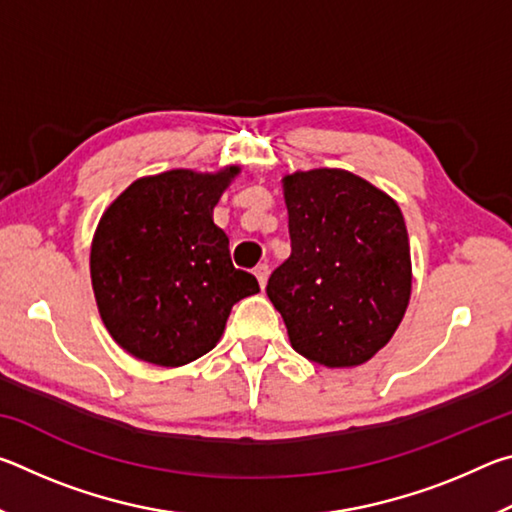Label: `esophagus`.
Listing matches in <instances>:
<instances>
[{"label": "esophagus", "instance_id": "esophagus-1", "mask_svg": "<svg viewBox=\"0 0 512 512\" xmlns=\"http://www.w3.org/2000/svg\"><path fill=\"white\" fill-rule=\"evenodd\" d=\"M255 277L259 282V287H266V280H268V264H257L255 266Z\"/></svg>", "mask_w": 512, "mask_h": 512}]
</instances>
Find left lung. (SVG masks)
<instances>
[{
  "instance_id": "left-lung-1",
  "label": "left lung",
  "mask_w": 512,
  "mask_h": 512,
  "mask_svg": "<svg viewBox=\"0 0 512 512\" xmlns=\"http://www.w3.org/2000/svg\"><path fill=\"white\" fill-rule=\"evenodd\" d=\"M291 255L266 296L293 350L327 368L361 366L384 348L411 298V248L402 210L343 169L284 176Z\"/></svg>"
}]
</instances>
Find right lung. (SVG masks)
<instances>
[{
	"label": "right lung",
	"instance_id": "obj_1",
	"mask_svg": "<svg viewBox=\"0 0 512 512\" xmlns=\"http://www.w3.org/2000/svg\"><path fill=\"white\" fill-rule=\"evenodd\" d=\"M239 167L171 169L124 189L92 239L90 275L103 325L155 366H185L219 343L230 309L259 291L232 266L212 212Z\"/></svg>",
	"mask_w": 512,
	"mask_h": 512
}]
</instances>
